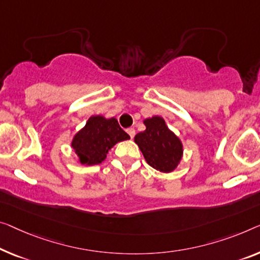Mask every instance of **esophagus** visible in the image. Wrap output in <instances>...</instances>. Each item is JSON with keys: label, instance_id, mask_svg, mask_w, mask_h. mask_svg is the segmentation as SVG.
I'll use <instances>...</instances> for the list:
<instances>
[{"label": "esophagus", "instance_id": "obj_1", "mask_svg": "<svg viewBox=\"0 0 260 260\" xmlns=\"http://www.w3.org/2000/svg\"><path fill=\"white\" fill-rule=\"evenodd\" d=\"M126 132H127V134H128L131 137V139L134 138V135H135V129L134 128H132V127H131V128H127Z\"/></svg>", "mask_w": 260, "mask_h": 260}]
</instances>
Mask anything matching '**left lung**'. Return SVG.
<instances>
[{
	"mask_svg": "<svg viewBox=\"0 0 260 260\" xmlns=\"http://www.w3.org/2000/svg\"><path fill=\"white\" fill-rule=\"evenodd\" d=\"M146 129L135 135L134 141L150 167L162 173H170L179 166L183 146L179 138L166 125L164 118L155 117L143 120Z\"/></svg>",
	"mask_w": 260,
	"mask_h": 260,
	"instance_id": "left-lung-1",
	"label": "left lung"
}]
</instances>
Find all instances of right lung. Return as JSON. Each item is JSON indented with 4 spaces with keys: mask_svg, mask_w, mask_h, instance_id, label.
I'll list each match as a JSON object with an SVG mask.
<instances>
[{
    "mask_svg": "<svg viewBox=\"0 0 260 260\" xmlns=\"http://www.w3.org/2000/svg\"><path fill=\"white\" fill-rule=\"evenodd\" d=\"M129 135L119 126L115 118L92 115L86 125L72 139L71 147L81 165H99L115 143L128 140Z\"/></svg>",
    "mask_w": 260,
    "mask_h": 260,
    "instance_id": "1",
    "label": "right lung"
}]
</instances>
